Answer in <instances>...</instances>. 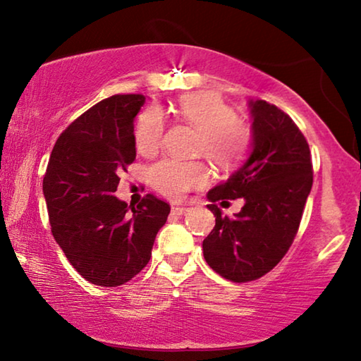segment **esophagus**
Returning a JSON list of instances; mask_svg holds the SVG:
<instances>
[{"label":"esophagus","instance_id":"1","mask_svg":"<svg viewBox=\"0 0 361 361\" xmlns=\"http://www.w3.org/2000/svg\"><path fill=\"white\" fill-rule=\"evenodd\" d=\"M190 212V207H180V206H171V214H176V215H183Z\"/></svg>","mask_w":361,"mask_h":361}]
</instances>
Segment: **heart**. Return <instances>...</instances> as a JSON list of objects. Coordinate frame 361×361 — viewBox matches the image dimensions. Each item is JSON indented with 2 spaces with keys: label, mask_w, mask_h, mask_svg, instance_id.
<instances>
[{
  "label": "heart",
  "mask_w": 361,
  "mask_h": 361,
  "mask_svg": "<svg viewBox=\"0 0 361 361\" xmlns=\"http://www.w3.org/2000/svg\"><path fill=\"white\" fill-rule=\"evenodd\" d=\"M178 115L188 125L199 129L197 152L219 166H233L248 152L251 128L235 116V110L214 92H196L183 97ZM165 121L157 106H150L137 116L134 144L142 155H154L162 146ZM207 166L201 162L165 159L150 170V181L164 196L185 197L186 192L206 185Z\"/></svg>",
  "instance_id": "1"
}]
</instances>
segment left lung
Returning <instances> with one entry per match:
<instances>
[{
    "label": "left lung",
    "instance_id": "left-lung-1",
    "mask_svg": "<svg viewBox=\"0 0 361 361\" xmlns=\"http://www.w3.org/2000/svg\"><path fill=\"white\" fill-rule=\"evenodd\" d=\"M248 106L250 157L207 192L215 227L202 241L207 264L238 283L256 281L281 262L313 186L310 146L292 118L266 100H250ZM238 197L245 201L242 211L233 218L222 216L214 202Z\"/></svg>",
    "mask_w": 361,
    "mask_h": 361
}]
</instances>
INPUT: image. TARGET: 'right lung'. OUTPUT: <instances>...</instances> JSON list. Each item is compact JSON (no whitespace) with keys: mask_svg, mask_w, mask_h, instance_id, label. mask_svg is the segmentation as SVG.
<instances>
[{"mask_svg":"<svg viewBox=\"0 0 361 361\" xmlns=\"http://www.w3.org/2000/svg\"><path fill=\"white\" fill-rule=\"evenodd\" d=\"M144 102L141 94L113 95L82 113L58 137L43 176L56 243L100 287L126 283L147 266L170 214L152 195L137 207L115 196L120 175L136 159L134 118Z\"/></svg>","mask_w":361,"mask_h":361,"instance_id":"1","label":"right lung"}]
</instances>
